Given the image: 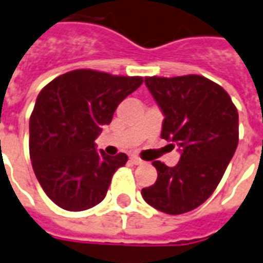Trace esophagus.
Segmentation results:
<instances>
[{"label":"esophagus","mask_w":263,"mask_h":263,"mask_svg":"<svg viewBox=\"0 0 263 263\" xmlns=\"http://www.w3.org/2000/svg\"><path fill=\"white\" fill-rule=\"evenodd\" d=\"M130 161H132V163H134V165H143L144 163L143 159L137 157V155H132V157H130Z\"/></svg>","instance_id":"34e87169"}]
</instances>
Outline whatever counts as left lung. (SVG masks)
<instances>
[{"label": "left lung", "instance_id": "8db88e82", "mask_svg": "<svg viewBox=\"0 0 263 263\" xmlns=\"http://www.w3.org/2000/svg\"><path fill=\"white\" fill-rule=\"evenodd\" d=\"M145 86L165 116L161 137L179 147L180 161L173 167L154 161L158 179L141 194L161 212L185 214L222 180L238 144V112L228 92L204 76H154Z\"/></svg>", "mask_w": 263, "mask_h": 263}]
</instances>
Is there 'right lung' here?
<instances>
[{"instance_id":"right-lung-1","label":"right lung","mask_w":263,"mask_h":263,"mask_svg":"<svg viewBox=\"0 0 263 263\" xmlns=\"http://www.w3.org/2000/svg\"><path fill=\"white\" fill-rule=\"evenodd\" d=\"M141 84L139 76L78 69L41 90L29 123V149L37 180L58 206L78 212L105 198L127 155L109 157L97 151L94 141L118 105Z\"/></svg>"}]
</instances>
